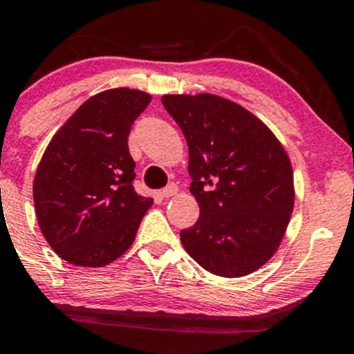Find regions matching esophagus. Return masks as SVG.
Instances as JSON below:
<instances>
[{
  "label": "esophagus",
  "mask_w": 354,
  "mask_h": 354,
  "mask_svg": "<svg viewBox=\"0 0 354 354\" xmlns=\"http://www.w3.org/2000/svg\"><path fill=\"white\" fill-rule=\"evenodd\" d=\"M176 193H178V186L174 185V183H171V185H168L166 188L161 189V196L163 198H171Z\"/></svg>",
  "instance_id": "esophagus-1"
}]
</instances>
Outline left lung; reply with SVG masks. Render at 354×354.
<instances>
[{
	"mask_svg": "<svg viewBox=\"0 0 354 354\" xmlns=\"http://www.w3.org/2000/svg\"><path fill=\"white\" fill-rule=\"evenodd\" d=\"M188 143L189 191L200 218L181 231L188 254L209 273L239 278L278 250L295 206L293 169L268 126L216 95H165Z\"/></svg>",
	"mask_w": 354,
	"mask_h": 354,
	"instance_id": "8db88e82",
	"label": "left lung"
}]
</instances>
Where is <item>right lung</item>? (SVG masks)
<instances>
[{
  "label": "right lung",
  "instance_id": "add662e5",
  "mask_svg": "<svg viewBox=\"0 0 354 354\" xmlns=\"http://www.w3.org/2000/svg\"><path fill=\"white\" fill-rule=\"evenodd\" d=\"M149 101L140 89H106L84 101L51 138L33 198L43 236L64 261L100 268L135 241L153 200L133 186L128 136Z\"/></svg>",
  "mask_w": 354,
  "mask_h": 354
}]
</instances>
